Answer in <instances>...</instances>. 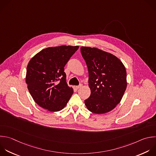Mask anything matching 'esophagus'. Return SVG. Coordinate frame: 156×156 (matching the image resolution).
I'll use <instances>...</instances> for the list:
<instances>
[{"mask_svg": "<svg viewBox=\"0 0 156 156\" xmlns=\"http://www.w3.org/2000/svg\"><path fill=\"white\" fill-rule=\"evenodd\" d=\"M82 86H83V85H82L81 84H80L79 86H76V88L77 89H80V87H82Z\"/></svg>", "mask_w": 156, "mask_h": 156, "instance_id": "1", "label": "esophagus"}]
</instances>
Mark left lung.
Here are the masks:
<instances>
[{
    "mask_svg": "<svg viewBox=\"0 0 156 156\" xmlns=\"http://www.w3.org/2000/svg\"><path fill=\"white\" fill-rule=\"evenodd\" d=\"M81 53L87 67L91 92L85 105L92 113H108L121 101L126 89V68L117 57L98 48L82 46Z\"/></svg>",
    "mask_w": 156,
    "mask_h": 156,
    "instance_id": "left-lung-1",
    "label": "left lung"
}]
</instances>
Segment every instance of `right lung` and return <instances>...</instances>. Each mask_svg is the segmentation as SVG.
Here are the masks:
<instances>
[{
	"instance_id": "obj_1",
	"label": "right lung",
	"mask_w": 156,
	"mask_h": 156,
	"mask_svg": "<svg viewBox=\"0 0 156 156\" xmlns=\"http://www.w3.org/2000/svg\"><path fill=\"white\" fill-rule=\"evenodd\" d=\"M78 46H60L42 49L29 61L26 82L34 100L49 112L62 110L73 93L68 86L64 67Z\"/></svg>"
}]
</instances>
